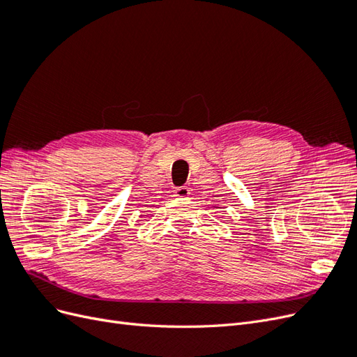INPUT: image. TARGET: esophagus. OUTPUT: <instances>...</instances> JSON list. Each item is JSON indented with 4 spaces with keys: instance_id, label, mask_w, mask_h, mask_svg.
<instances>
[{
    "instance_id": "esophagus-1",
    "label": "esophagus",
    "mask_w": 357,
    "mask_h": 357,
    "mask_svg": "<svg viewBox=\"0 0 357 357\" xmlns=\"http://www.w3.org/2000/svg\"><path fill=\"white\" fill-rule=\"evenodd\" d=\"M174 193L177 198H188L190 195V190L188 186H181V188H177Z\"/></svg>"
}]
</instances>
